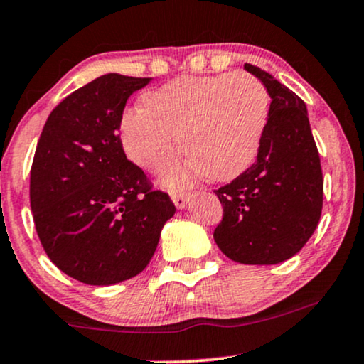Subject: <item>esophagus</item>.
Returning a JSON list of instances; mask_svg holds the SVG:
<instances>
[{"instance_id": "obj_1", "label": "esophagus", "mask_w": 364, "mask_h": 364, "mask_svg": "<svg viewBox=\"0 0 364 364\" xmlns=\"http://www.w3.org/2000/svg\"><path fill=\"white\" fill-rule=\"evenodd\" d=\"M189 199H191L189 192H172V200L178 209L186 208L187 203H189Z\"/></svg>"}]
</instances>
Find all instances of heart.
Listing matches in <instances>:
<instances>
[{
	"label": "heart",
	"instance_id": "obj_1",
	"mask_svg": "<svg viewBox=\"0 0 364 364\" xmlns=\"http://www.w3.org/2000/svg\"><path fill=\"white\" fill-rule=\"evenodd\" d=\"M271 97L249 73L186 75L144 95L121 117L126 155L151 173L168 168L182 148L191 158L166 175L170 187L208 175L230 181L257 156Z\"/></svg>",
	"mask_w": 364,
	"mask_h": 364
}]
</instances>
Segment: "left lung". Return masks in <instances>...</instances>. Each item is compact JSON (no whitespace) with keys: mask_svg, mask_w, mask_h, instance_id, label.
<instances>
[{"mask_svg":"<svg viewBox=\"0 0 364 364\" xmlns=\"http://www.w3.org/2000/svg\"><path fill=\"white\" fill-rule=\"evenodd\" d=\"M243 68L272 100L255 164L215 191L223 220L213 237L235 262L271 266L298 254L317 228L322 166L305 102L260 68Z\"/></svg>","mask_w":364,"mask_h":364,"instance_id":"left-lung-1","label":"left lung"}]
</instances>
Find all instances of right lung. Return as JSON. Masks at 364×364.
Masks as SVG:
<instances>
[{"label": "right lung", "mask_w": 364, "mask_h": 364, "mask_svg": "<svg viewBox=\"0 0 364 364\" xmlns=\"http://www.w3.org/2000/svg\"><path fill=\"white\" fill-rule=\"evenodd\" d=\"M149 80L109 73L90 81L55 107L38 138L30 170L38 240L64 274L85 284L138 276L175 215L117 134L127 98Z\"/></svg>", "instance_id": "right-lung-1"}]
</instances>
